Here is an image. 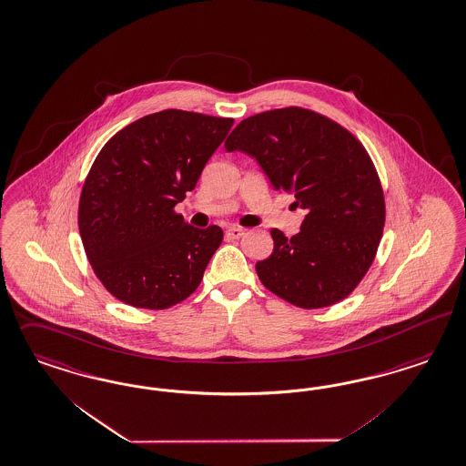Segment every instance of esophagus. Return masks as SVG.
I'll list each match as a JSON object with an SVG mask.
<instances>
[{"label":"esophagus","mask_w":466,"mask_h":466,"mask_svg":"<svg viewBox=\"0 0 466 466\" xmlns=\"http://www.w3.org/2000/svg\"><path fill=\"white\" fill-rule=\"evenodd\" d=\"M226 235H228L229 238H235V240H238V238H241V237L245 235V229L240 228V226H229V228L226 229Z\"/></svg>","instance_id":"34e87169"}]
</instances>
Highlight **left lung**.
Instances as JSON below:
<instances>
[{
    "mask_svg": "<svg viewBox=\"0 0 466 466\" xmlns=\"http://www.w3.org/2000/svg\"><path fill=\"white\" fill-rule=\"evenodd\" d=\"M225 148L256 158L273 188L306 210L292 238L271 229L273 254L256 264L262 285L304 309L345 299L370 269L385 225L379 174L361 143L325 116L289 106L241 121Z\"/></svg>",
    "mask_w": 466,
    "mask_h": 466,
    "instance_id": "obj_1",
    "label": "left lung"
}]
</instances>
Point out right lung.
Returning a JSON list of instances; mask_svg holds the SVG:
<instances>
[{
	"mask_svg": "<svg viewBox=\"0 0 466 466\" xmlns=\"http://www.w3.org/2000/svg\"><path fill=\"white\" fill-rule=\"evenodd\" d=\"M233 119L162 110L105 143L79 200V233L105 289L141 309H167L202 281L223 229L185 223L174 206L195 188Z\"/></svg>",
	"mask_w": 466,
	"mask_h": 466,
	"instance_id": "obj_1",
	"label": "right lung"
}]
</instances>
